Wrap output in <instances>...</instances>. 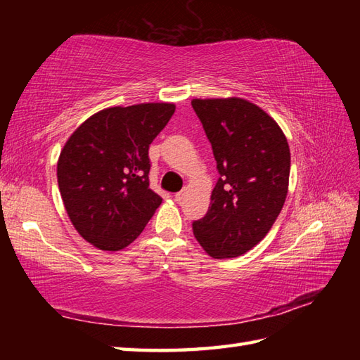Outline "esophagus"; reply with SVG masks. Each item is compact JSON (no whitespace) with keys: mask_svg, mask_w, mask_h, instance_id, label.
Masks as SVG:
<instances>
[{"mask_svg":"<svg viewBox=\"0 0 360 360\" xmlns=\"http://www.w3.org/2000/svg\"><path fill=\"white\" fill-rule=\"evenodd\" d=\"M184 195H186V190H182V192H178V193H174V200L176 201H182V200H184Z\"/></svg>","mask_w":360,"mask_h":360,"instance_id":"1","label":"esophagus"}]
</instances>
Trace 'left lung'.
Returning a JSON list of instances; mask_svg holds the SVG:
<instances>
[{
  "mask_svg": "<svg viewBox=\"0 0 360 360\" xmlns=\"http://www.w3.org/2000/svg\"><path fill=\"white\" fill-rule=\"evenodd\" d=\"M212 143L219 178L193 233L213 258L246 254L280 215L288 195L290 153L269 114L244 98H193Z\"/></svg>",
  "mask_w": 360,
  "mask_h": 360,
  "instance_id": "obj_1",
  "label": "left lung"
}]
</instances>
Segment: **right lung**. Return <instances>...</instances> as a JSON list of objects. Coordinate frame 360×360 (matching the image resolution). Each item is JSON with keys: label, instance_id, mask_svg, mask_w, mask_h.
Listing matches in <instances>:
<instances>
[{"label": "right lung", "instance_id": "right-lung-1", "mask_svg": "<svg viewBox=\"0 0 360 360\" xmlns=\"http://www.w3.org/2000/svg\"><path fill=\"white\" fill-rule=\"evenodd\" d=\"M173 112V103L106 108L65 143L57 164L60 195L75 231L93 246L127 248L162 202L150 188L148 148Z\"/></svg>", "mask_w": 360, "mask_h": 360}]
</instances>
